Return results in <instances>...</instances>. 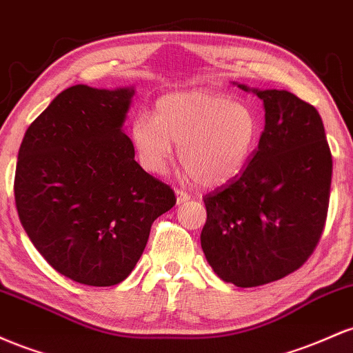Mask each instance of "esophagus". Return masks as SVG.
Segmentation results:
<instances>
[{"label": "esophagus", "instance_id": "esophagus-1", "mask_svg": "<svg viewBox=\"0 0 353 353\" xmlns=\"http://www.w3.org/2000/svg\"><path fill=\"white\" fill-rule=\"evenodd\" d=\"M175 195H176V203H178V205L187 203V201L190 200V193L183 192V190H180V188L175 190Z\"/></svg>", "mask_w": 353, "mask_h": 353}]
</instances>
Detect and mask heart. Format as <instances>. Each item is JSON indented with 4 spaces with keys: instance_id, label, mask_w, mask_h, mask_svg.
<instances>
[{
    "instance_id": "heart-1",
    "label": "heart",
    "mask_w": 353,
    "mask_h": 353,
    "mask_svg": "<svg viewBox=\"0 0 353 353\" xmlns=\"http://www.w3.org/2000/svg\"><path fill=\"white\" fill-rule=\"evenodd\" d=\"M260 120L248 105L208 90L160 98L155 117L140 114L132 138L141 165L165 173L180 145V161L201 187H221L241 175L260 140Z\"/></svg>"
}]
</instances>
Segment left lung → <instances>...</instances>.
I'll return each mask as SVG.
<instances>
[{
  "instance_id": "1",
  "label": "left lung",
  "mask_w": 353,
  "mask_h": 353,
  "mask_svg": "<svg viewBox=\"0 0 353 353\" xmlns=\"http://www.w3.org/2000/svg\"><path fill=\"white\" fill-rule=\"evenodd\" d=\"M253 93L265 106L259 148L239 178L203 196L200 236L216 275L243 288L283 279L310 259L332 183L330 146L315 106L285 90Z\"/></svg>"
}]
</instances>
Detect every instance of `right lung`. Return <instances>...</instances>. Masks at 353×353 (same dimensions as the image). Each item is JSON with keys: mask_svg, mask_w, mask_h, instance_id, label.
<instances>
[{"mask_svg": "<svg viewBox=\"0 0 353 353\" xmlns=\"http://www.w3.org/2000/svg\"><path fill=\"white\" fill-rule=\"evenodd\" d=\"M133 93L71 86L19 146L14 201L23 228L54 270L91 287L123 282L153 221L176 203L172 187L134 161L121 130Z\"/></svg>", "mask_w": 353, "mask_h": 353, "instance_id": "right-lung-1", "label": "right lung"}]
</instances>
